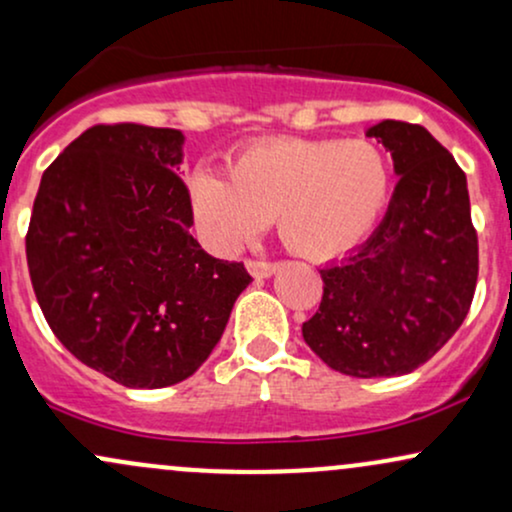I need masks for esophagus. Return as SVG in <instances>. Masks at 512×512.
<instances>
[{
  "label": "esophagus",
  "mask_w": 512,
  "mask_h": 512,
  "mask_svg": "<svg viewBox=\"0 0 512 512\" xmlns=\"http://www.w3.org/2000/svg\"><path fill=\"white\" fill-rule=\"evenodd\" d=\"M245 267H248V272L255 276V279H267V276H272L276 272L274 262H262V260H248L245 262Z\"/></svg>",
  "instance_id": "esophagus-1"
}]
</instances>
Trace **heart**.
Masks as SVG:
<instances>
[{
  "label": "heart",
  "mask_w": 512,
  "mask_h": 512,
  "mask_svg": "<svg viewBox=\"0 0 512 512\" xmlns=\"http://www.w3.org/2000/svg\"><path fill=\"white\" fill-rule=\"evenodd\" d=\"M389 195V159L365 138L257 140L231 159L226 181L209 171L190 181L197 219L217 248H238L274 217L281 243L312 262L353 250Z\"/></svg>",
  "instance_id": "obj_1"
}]
</instances>
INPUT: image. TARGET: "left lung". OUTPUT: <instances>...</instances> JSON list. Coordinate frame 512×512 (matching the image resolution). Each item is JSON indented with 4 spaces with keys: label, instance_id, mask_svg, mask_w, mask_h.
Here are the masks:
<instances>
[{
    "label": "left lung",
    "instance_id": "8db88e82",
    "mask_svg": "<svg viewBox=\"0 0 512 512\" xmlns=\"http://www.w3.org/2000/svg\"><path fill=\"white\" fill-rule=\"evenodd\" d=\"M367 135L391 152L396 190L367 243L319 269L324 295L303 338L348 377H400L439 353L467 317L477 231L465 171L427 128L386 119Z\"/></svg>",
    "mask_w": 512,
    "mask_h": 512
}]
</instances>
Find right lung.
Here are the masks:
<instances>
[{"label":"right lung","instance_id":"right-lung-1","mask_svg":"<svg viewBox=\"0 0 512 512\" xmlns=\"http://www.w3.org/2000/svg\"><path fill=\"white\" fill-rule=\"evenodd\" d=\"M183 133L100 123L42 174L26 236L49 329L116 384L162 389L197 372L252 281L190 236Z\"/></svg>","mask_w":512,"mask_h":512}]
</instances>
